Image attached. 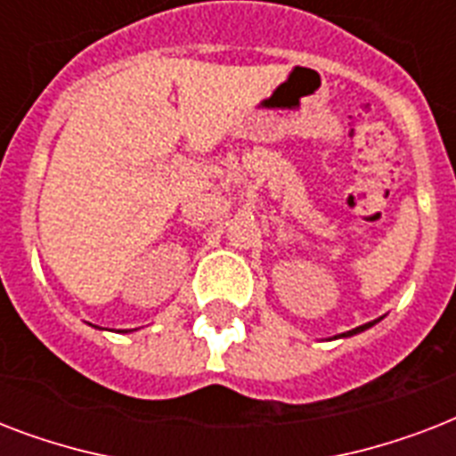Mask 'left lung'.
Wrapping results in <instances>:
<instances>
[{"mask_svg":"<svg viewBox=\"0 0 456 456\" xmlns=\"http://www.w3.org/2000/svg\"><path fill=\"white\" fill-rule=\"evenodd\" d=\"M376 322H379V319H374V322H367V324L357 326V329H353V331H346V333H340V336H333V338H347V336H354V333L367 331V329H371V326H374Z\"/></svg>","mask_w":456,"mask_h":456,"instance_id":"8db88e82","label":"left lung"}]
</instances>
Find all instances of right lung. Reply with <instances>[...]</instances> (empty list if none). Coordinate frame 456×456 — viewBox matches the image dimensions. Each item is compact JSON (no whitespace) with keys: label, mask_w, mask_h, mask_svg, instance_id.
I'll return each instance as SVG.
<instances>
[{"label":"right lung","mask_w":456,"mask_h":456,"mask_svg":"<svg viewBox=\"0 0 456 456\" xmlns=\"http://www.w3.org/2000/svg\"><path fill=\"white\" fill-rule=\"evenodd\" d=\"M125 333H127V331H125Z\"/></svg>","instance_id":"right-lung-1"}]
</instances>
